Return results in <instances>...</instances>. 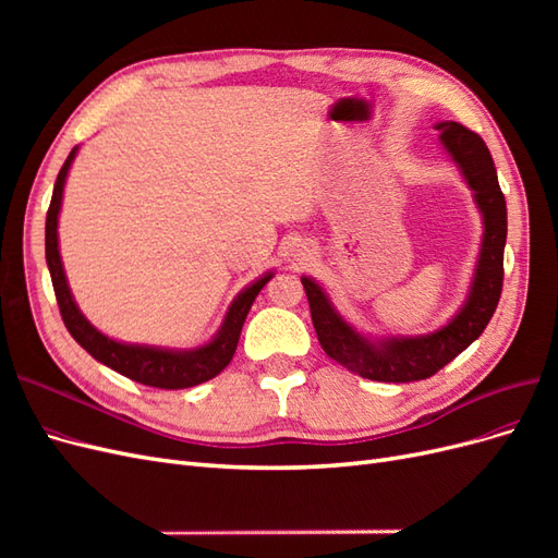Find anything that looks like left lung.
<instances>
[{
	"mask_svg": "<svg viewBox=\"0 0 558 558\" xmlns=\"http://www.w3.org/2000/svg\"><path fill=\"white\" fill-rule=\"evenodd\" d=\"M440 142L461 167L484 214V240L472 291L451 324L426 337H398L381 347L365 340L337 314L320 286L302 277L310 300L312 324L320 347L332 361L365 379L408 384L428 379L465 351L492 320L502 291V253L508 238V207L500 191L496 165L477 132L461 123H440Z\"/></svg>",
	"mask_w": 558,
	"mask_h": 558,
	"instance_id": "obj_1",
	"label": "left lung"
}]
</instances>
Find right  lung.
<instances>
[{
    "instance_id": "1",
    "label": "right lung",
    "mask_w": 558,
    "mask_h": 558,
    "mask_svg": "<svg viewBox=\"0 0 558 558\" xmlns=\"http://www.w3.org/2000/svg\"><path fill=\"white\" fill-rule=\"evenodd\" d=\"M74 156H76V148H72V154L66 156L64 165L60 167L53 197H50V207L46 214V263L50 269V281H53L56 300H58L60 316L64 320L66 330H70L74 340L86 349L95 361L105 363L107 367L116 369L118 375H123L137 384L165 388V391H177V388H191L202 381H209L232 361L253 300H256L263 286L272 279V275H265L256 283L248 286V289L230 305L221 332H218L209 344L199 347L195 351L181 353V351H165L154 347H132V344L109 340V337L95 330L74 305L70 286H66V279H64L60 251H58V214H60L64 179H66V172H70Z\"/></svg>"
}]
</instances>
